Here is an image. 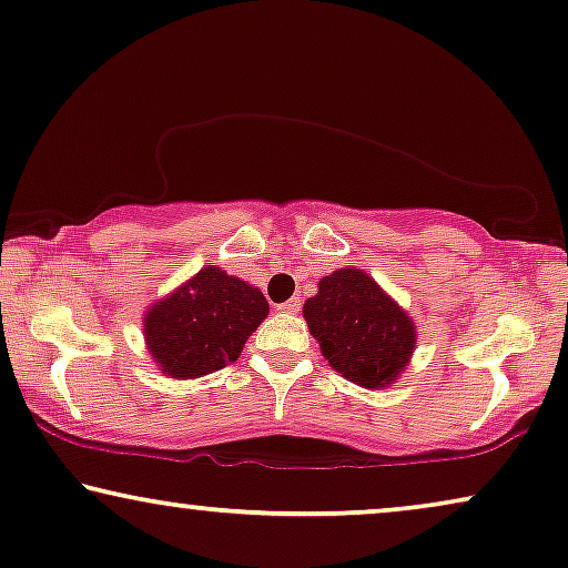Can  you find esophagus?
<instances>
[{
    "instance_id": "34e87169",
    "label": "esophagus",
    "mask_w": 568,
    "mask_h": 568,
    "mask_svg": "<svg viewBox=\"0 0 568 568\" xmlns=\"http://www.w3.org/2000/svg\"><path fill=\"white\" fill-rule=\"evenodd\" d=\"M277 308H281L283 314H298V311H301V301H298V298H291V301H285L283 306H277Z\"/></svg>"
}]
</instances>
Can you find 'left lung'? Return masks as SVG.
Segmentation results:
<instances>
[{"label":"left lung","instance_id":"1","mask_svg":"<svg viewBox=\"0 0 568 568\" xmlns=\"http://www.w3.org/2000/svg\"><path fill=\"white\" fill-rule=\"evenodd\" d=\"M303 318L334 371L363 388L396 383L417 347L412 316L357 267L322 277Z\"/></svg>","mask_w":568,"mask_h":568}]
</instances>
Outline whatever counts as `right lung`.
Listing matches in <instances>:
<instances>
[{
    "instance_id": "right-lung-1",
    "label": "right lung",
    "mask_w": 568,
    "mask_h": 568,
    "mask_svg": "<svg viewBox=\"0 0 568 568\" xmlns=\"http://www.w3.org/2000/svg\"><path fill=\"white\" fill-rule=\"evenodd\" d=\"M270 314L260 287L213 262L143 314L151 361L170 378L190 381L234 363Z\"/></svg>"
}]
</instances>
